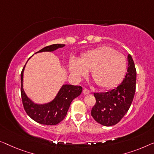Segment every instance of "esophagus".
Instances as JSON below:
<instances>
[{"mask_svg":"<svg viewBox=\"0 0 154 154\" xmlns=\"http://www.w3.org/2000/svg\"><path fill=\"white\" fill-rule=\"evenodd\" d=\"M83 93L84 94V95H88V94L90 93V91H88V89H86V88H84L83 90Z\"/></svg>","mask_w":154,"mask_h":154,"instance_id":"1","label":"esophagus"}]
</instances>
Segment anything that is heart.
<instances>
[{
	"instance_id": "1",
	"label": "heart",
	"mask_w": 154,
	"mask_h": 154,
	"mask_svg": "<svg viewBox=\"0 0 154 154\" xmlns=\"http://www.w3.org/2000/svg\"><path fill=\"white\" fill-rule=\"evenodd\" d=\"M127 68L125 57L113 48L102 46L84 54L79 61L71 60L69 70L77 79L91 71V76L101 88L116 86L125 75Z\"/></svg>"
}]
</instances>
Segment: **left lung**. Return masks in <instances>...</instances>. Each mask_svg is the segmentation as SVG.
<instances>
[{"mask_svg":"<svg viewBox=\"0 0 154 154\" xmlns=\"http://www.w3.org/2000/svg\"><path fill=\"white\" fill-rule=\"evenodd\" d=\"M127 72L116 88L104 93H94L96 103L91 116L97 122L106 127L118 124L127 113L136 92V70L131 56L128 54Z\"/></svg>","mask_w":154,"mask_h":154,"instance_id":"left-lung-1","label":"left lung"}]
</instances>
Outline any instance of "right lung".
Here are the masks:
<instances>
[{
    "label": "right lung",
    "mask_w": 154,
    "mask_h": 154,
    "mask_svg": "<svg viewBox=\"0 0 154 154\" xmlns=\"http://www.w3.org/2000/svg\"><path fill=\"white\" fill-rule=\"evenodd\" d=\"M65 46L64 44H53L42 48L37 52H52ZM36 52V53H37ZM24 66L20 73L21 79L22 102L26 113L36 122L45 125H56L65 118L72 101L78 97L82 91V87L79 86L65 84L63 85L54 99L49 103L37 104L27 97L23 88Z\"/></svg>",
    "instance_id": "obj_1"
}]
</instances>
